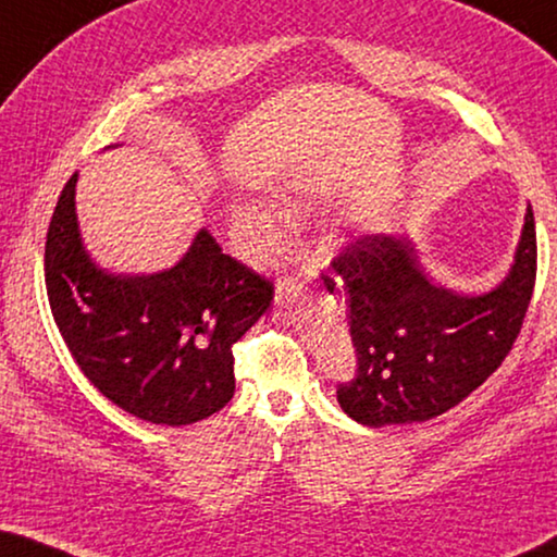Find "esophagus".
<instances>
[{"instance_id": "34e87169", "label": "esophagus", "mask_w": 557, "mask_h": 557, "mask_svg": "<svg viewBox=\"0 0 557 557\" xmlns=\"http://www.w3.org/2000/svg\"><path fill=\"white\" fill-rule=\"evenodd\" d=\"M301 292V282H297V277H285L277 282V295L280 301H295Z\"/></svg>"}]
</instances>
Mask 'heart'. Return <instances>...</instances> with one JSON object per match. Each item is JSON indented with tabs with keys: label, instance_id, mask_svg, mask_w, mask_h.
Wrapping results in <instances>:
<instances>
[{
	"label": "heart",
	"instance_id": "1",
	"mask_svg": "<svg viewBox=\"0 0 557 557\" xmlns=\"http://www.w3.org/2000/svg\"><path fill=\"white\" fill-rule=\"evenodd\" d=\"M275 201L282 213L272 206L240 201L231 206V231L238 240L245 256L258 265H272L287 252L289 245V221H299L307 211H312L314 199L305 186L289 184L280 188Z\"/></svg>",
	"mask_w": 557,
	"mask_h": 557
}]
</instances>
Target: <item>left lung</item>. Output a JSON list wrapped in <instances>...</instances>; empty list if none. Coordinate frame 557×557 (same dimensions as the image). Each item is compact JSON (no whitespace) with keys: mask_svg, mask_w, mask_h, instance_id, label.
I'll return each instance as SVG.
<instances>
[{"mask_svg":"<svg viewBox=\"0 0 557 557\" xmlns=\"http://www.w3.org/2000/svg\"><path fill=\"white\" fill-rule=\"evenodd\" d=\"M535 258L531 203L511 270L482 295L432 280L405 233H373L348 245L332 262L358 363L354 379L338 383L342 410L383 428L425 422L459 405L511 351L531 305Z\"/></svg>","mask_w":557,"mask_h":557,"instance_id":"8db88e82","label":"left lung"}]
</instances>
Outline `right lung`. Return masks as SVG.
<instances>
[{"label": "right lung", "instance_id": "add662e5", "mask_svg": "<svg viewBox=\"0 0 557 557\" xmlns=\"http://www.w3.org/2000/svg\"><path fill=\"white\" fill-rule=\"evenodd\" d=\"M69 178L46 233L51 314L86 379L129 414L191 425L235 393L233 344L268 312L275 287L201 228L184 258L152 275L100 268L81 238Z\"/></svg>", "mask_w": 557, "mask_h": 557}]
</instances>
